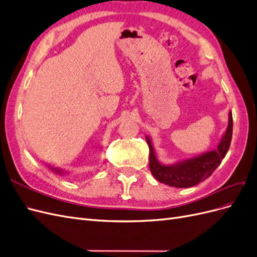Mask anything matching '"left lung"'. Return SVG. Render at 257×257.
Masks as SVG:
<instances>
[{"mask_svg": "<svg viewBox=\"0 0 257 257\" xmlns=\"http://www.w3.org/2000/svg\"><path fill=\"white\" fill-rule=\"evenodd\" d=\"M232 136V114L228 112L227 128L222 136L216 149L207 151L203 154L191 159H185L174 163V164H163L155 154L154 148L149 136H146V141L150 150L149 166L153 177L158 181L175 188H190L196 185L200 181L210 177L215 168L221 164L222 160L226 155Z\"/></svg>", "mask_w": 257, "mask_h": 257, "instance_id": "1", "label": "left lung"}]
</instances>
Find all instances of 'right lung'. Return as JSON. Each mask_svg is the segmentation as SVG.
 Wrapping results in <instances>:
<instances>
[{
	"label": "right lung",
	"mask_w": 257,
	"mask_h": 257,
	"mask_svg": "<svg viewBox=\"0 0 257 257\" xmlns=\"http://www.w3.org/2000/svg\"><path fill=\"white\" fill-rule=\"evenodd\" d=\"M48 167L51 169V172L56 173V174H59V175H66V174H67V172H65V170L61 169V168H58V167H53V166H51V165H48Z\"/></svg>",
	"instance_id": "add662e5"
}]
</instances>
